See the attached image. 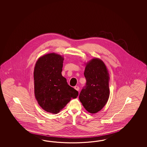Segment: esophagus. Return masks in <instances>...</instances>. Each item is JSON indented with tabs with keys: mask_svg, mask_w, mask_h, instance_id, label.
I'll return each mask as SVG.
<instances>
[{
	"mask_svg": "<svg viewBox=\"0 0 147 147\" xmlns=\"http://www.w3.org/2000/svg\"><path fill=\"white\" fill-rule=\"evenodd\" d=\"M74 88H75V89H76V90H79V87L78 86H75V87H74Z\"/></svg>",
	"mask_w": 147,
	"mask_h": 147,
	"instance_id": "obj_1",
	"label": "esophagus"
}]
</instances>
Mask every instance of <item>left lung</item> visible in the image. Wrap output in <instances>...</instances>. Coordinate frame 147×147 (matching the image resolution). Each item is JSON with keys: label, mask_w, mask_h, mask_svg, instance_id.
<instances>
[{"label": "left lung", "mask_w": 147, "mask_h": 147, "mask_svg": "<svg viewBox=\"0 0 147 147\" xmlns=\"http://www.w3.org/2000/svg\"><path fill=\"white\" fill-rule=\"evenodd\" d=\"M84 75L86 85L79 98L85 109L96 113L103 108L109 99V74L103 61L94 58L86 63Z\"/></svg>", "instance_id": "obj_1"}]
</instances>
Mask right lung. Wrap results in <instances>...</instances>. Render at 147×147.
Masks as SVG:
<instances>
[{"mask_svg": "<svg viewBox=\"0 0 147 147\" xmlns=\"http://www.w3.org/2000/svg\"><path fill=\"white\" fill-rule=\"evenodd\" d=\"M63 60L57 53H47L39 57L34 66V96L42 109L53 114L59 113L78 96L62 76Z\"/></svg>", "mask_w": 147, "mask_h": 147, "instance_id": "1", "label": "right lung"}]
</instances>
